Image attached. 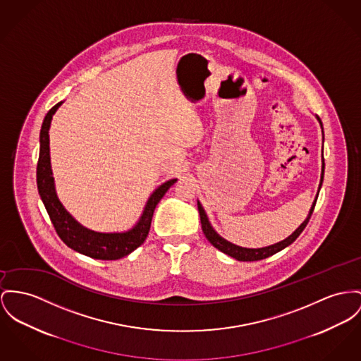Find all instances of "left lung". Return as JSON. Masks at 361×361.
<instances>
[{
	"mask_svg": "<svg viewBox=\"0 0 361 361\" xmlns=\"http://www.w3.org/2000/svg\"><path fill=\"white\" fill-rule=\"evenodd\" d=\"M314 118L319 121L320 127H322V133H323V124L319 116L314 115ZM323 141H324V133H323ZM323 178H324V157H323V149H322V173H320V182H319V188H317V194L313 200L312 205H311V209L308 212V216L305 217V220L288 235V238L285 240H279L276 243H272V245H268V246H263V247H243L240 245H235L230 240L223 238L221 235L217 234L216 230L212 227L209 219L205 214V209L202 208L201 202L197 201V207H198V214H200V219H201V227H202V231L207 237V240H209L216 249H219L220 252L231 256L233 259L238 260V262H257V260H263L267 259L278 252H281L282 249H285L288 245H291L294 240H297V237L302 233V230L305 228V226L308 224L310 221V217L312 215L313 208H314V204H316V200H317V195L320 192V188H322V183H323Z\"/></svg>",
	"mask_w": 361,
	"mask_h": 361,
	"instance_id": "left-lung-1",
	"label": "left lung"
}]
</instances>
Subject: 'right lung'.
<instances>
[{
	"mask_svg": "<svg viewBox=\"0 0 361 361\" xmlns=\"http://www.w3.org/2000/svg\"><path fill=\"white\" fill-rule=\"evenodd\" d=\"M64 101L56 104L44 119L41 133H39V159L37 166V186L41 200L48 211L49 217L63 242L73 249L75 252L89 256L97 260H118L144 243L149 230L153 212L159 201L164 197L169 188L178 180L176 178L166 180L159 188H156L149 195L144 211L137 223L126 231H114V233H101L80 224L75 217L66 209L60 201L53 171L50 163V147H49V130L53 115L61 106Z\"/></svg>",
	"mask_w": 361,
	"mask_h": 361,
	"instance_id": "obj_1",
	"label": "right lung"
}]
</instances>
